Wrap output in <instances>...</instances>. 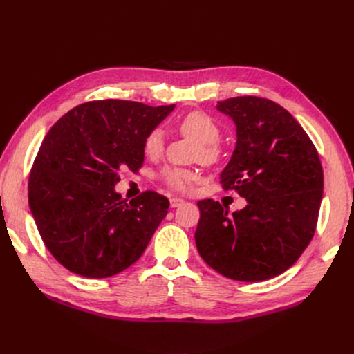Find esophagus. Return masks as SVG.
<instances>
[{
  "instance_id": "1",
  "label": "esophagus",
  "mask_w": 354,
  "mask_h": 354,
  "mask_svg": "<svg viewBox=\"0 0 354 354\" xmlns=\"http://www.w3.org/2000/svg\"><path fill=\"white\" fill-rule=\"evenodd\" d=\"M183 199L182 198H171V207L172 208H178L180 205H183Z\"/></svg>"
}]
</instances>
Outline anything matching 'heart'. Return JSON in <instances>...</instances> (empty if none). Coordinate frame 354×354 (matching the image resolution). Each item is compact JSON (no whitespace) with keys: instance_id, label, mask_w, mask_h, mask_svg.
Returning <instances> with one entry per match:
<instances>
[{"instance_id":"heart-1","label":"heart","mask_w":354,"mask_h":354,"mask_svg":"<svg viewBox=\"0 0 354 354\" xmlns=\"http://www.w3.org/2000/svg\"><path fill=\"white\" fill-rule=\"evenodd\" d=\"M180 132L194 138L201 143L202 159L214 162L219 156V147L216 142L221 138V127L218 123L203 111H191L179 122ZM145 153L151 158H158L163 151V132L160 129H153L143 143ZM165 183L175 191H188L196 180V174L192 171L180 169V167H165L160 174Z\"/></svg>"}]
</instances>
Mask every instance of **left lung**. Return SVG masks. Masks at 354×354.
Listing matches in <instances>:
<instances>
[{
	"instance_id": "1",
	"label": "left lung",
	"mask_w": 354,
	"mask_h": 354,
	"mask_svg": "<svg viewBox=\"0 0 354 354\" xmlns=\"http://www.w3.org/2000/svg\"><path fill=\"white\" fill-rule=\"evenodd\" d=\"M235 123L224 189L247 199L241 211L198 202L199 255L236 281L257 283L288 270L310 244L323 198V167L304 129L280 104L255 96L218 102Z\"/></svg>"
}]
</instances>
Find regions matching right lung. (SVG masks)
<instances>
[{"mask_svg": "<svg viewBox=\"0 0 354 354\" xmlns=\"http://www.w3.org/2000/svg\"><path fill=\"white\" fill-rule=\"evenodd\" d=\"M171 106L129 100L83 103L46 135L28 179V203L46 247L68 271L107 278L135 264L169 209L147 191L129 203L120 172L143 165L146 136Z\"/></svg>", "mask_w": 354, "mask_h": 354, "instance_id": "1", "label": "right lung"}]
</instances>
